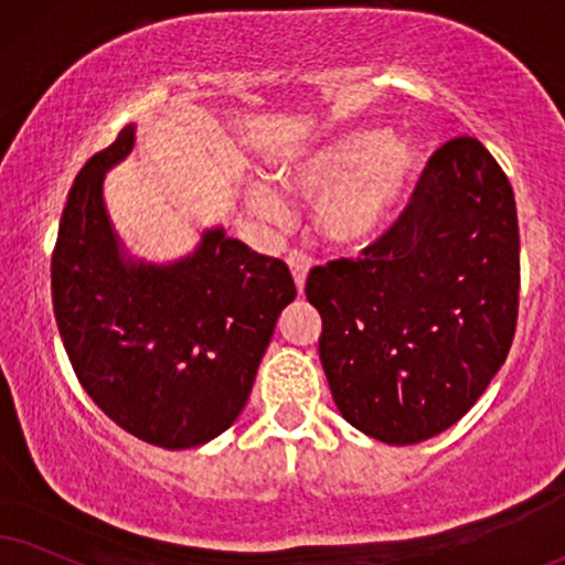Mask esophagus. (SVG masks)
Wrapping results in <instances>:
<instances>
[{
  "mask_svg": "<svg viewBox=\"0 0 565 565\" xmlns=\"http://www.w3.org/2000/svg\"><path fill=\"white\" fill-rule=\"evenodd\" d=\"M285 262H288L290 271H294V280H296L298 294H303L306 277H309V269H311V259L306 254H301V250H290V254L285 256Z\"/></svg>",
  "mask_w": 565,
  "mask_h": 565,
  "instance_id": "1",
  "label": "esophagus"
}]
</instances>
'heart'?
I'll return each mask as SVG.
<instances>
[{"mask_svg": "<svg viewBox=\"0 0 565 565\" xmlns=\"http://www.w3.org/2000/svg\"><path fill=\"white\" fill-rule=\"evenodd\" d=\"M422 146L387 130L359 128L319 146L282 170L298 196L317 201V227L335 246H361L377 238L419 175ZM246 204L264 220H282L280 193L267 183L246 185Z\"/></svg>", "mask_w": 565, "mask_h": 565, "instance_id": "obj_1", "label": "heart"}]
</instances>
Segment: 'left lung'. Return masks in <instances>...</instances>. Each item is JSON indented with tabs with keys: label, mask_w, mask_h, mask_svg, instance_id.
<instances>
[{
	"label": "left lung",
	"mask_w": 565,
	"mask_h": 565,
	"mask_svg": "<svg viewBox=\"0 0 565 565\" xmlns=\"http://www.w3.org/2000/svg\"><path fill=\"white\" fill-rule=\"evenodd\" d=\"M319 359L343 419L414 445L475 406L511 351L519 220L505 172L458 136L424 167L408 206L359 259L315 267Z\"/></svg>",
	"instance_id": "8db88e82"
}]
</instances>
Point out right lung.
<instances>
[{"mask_svg":"<svg viewBox=\"0 0 565 565\" xmlns=\"http://www.w3.org/2000/svg\"><path fill=\"white\" fill-rule=\"evenodd\" d=\"M134 146L130 122L70 188L52 254L54 319L90 401L138 440L185 450L238 419L296 285L285 262L222 227L172 264L134 259L104 206V175Z\"/></svg>","mask_w":565,"mask_h":565,"instance_id":"obj_1","label":"right lung"}]
</instances>
